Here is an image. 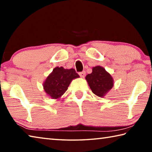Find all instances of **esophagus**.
<instances>
[{
    "label": "esophagus",
    "instance_id": "obj_1",
    "mask_svg": "<svg viewBox=\"0 0 152 152\" xmlns=\"http://www.w3.org/2000/svg\"><path fill=\"white\" fill-rule=\"evenodd\" d=\"M79 75L80 76L81 78H84V76H85V75H86V72L84 71H83V72H80Z\"/></svg>",
    "mask_w": 152,
    "mask_h": 152
}]
</instances>
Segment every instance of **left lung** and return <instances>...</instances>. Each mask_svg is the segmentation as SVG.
<instances>
[{"label":"left lung","mask_w":152,"mask_h":152,"mask_svg":"<svg viewBox=\"0 0 152 152\" xmlns=\"http://www.w3.org/2000/svg\"><path fill=\"white\" fill-rule=\"evenodd\" d=\"M92 92L96 96L103 97L113 86V79L105 69L100 66L92 68V72L86 76Z\"/></svg>","instance_id":"left-lung-1"}]
</instances>
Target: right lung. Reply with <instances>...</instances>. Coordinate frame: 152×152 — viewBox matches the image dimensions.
<instances>
[{"label":"right lung","mask_w":152,"mask_h":152,"mask_svg":"<svg viewBox=\"0 0 152 152\" xmlns=\"http://www.w3.org/2000/svg\"><path fill=\"white\" fill-rule=\"evenodd\" d=\"M79 77L73 68L56 67L43 82V89L51 99H58L68 90L72 80Z\"/></svg>","instance_id":"add662e5"}]
</instances>
